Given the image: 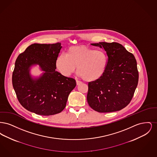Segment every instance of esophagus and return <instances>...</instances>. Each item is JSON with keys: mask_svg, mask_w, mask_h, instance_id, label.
Instances as JSON below:
<instances>
[{"mask_svg": "<svg viewBox=\"0 0 157 157\" xmlns=\"http://www.w3.org/2000/svg\"><path fill=\"white\" fill-rule=\"evenodd\" d=\"M76 85H79L82 83L81 81H78V80L76 81Z\"/></svg>", "mask_w": 157, "mask_h": 157, "instance_id": "esophagus-1", "label": "esophagus"}]
</instances>
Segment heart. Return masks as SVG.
I'll return each instance as SVG.
<instances>
[{
    "mask_svg": "<svg viewBox=\"0 0 157 157\" xmlns=\"http://www.w3.org/2000/svg\"><path fill=\"white\" fill-rule=\"evenodd\" d=\"M108 56L104 51L84 46L69 48L66 55L60 54L56 59V67L61 75L68 77L77 67L78 75L88 82L100 79L108 65Z\"/></svg>",
    "mask_w": 157,
    "mask_h": 157,
    "instance_id": "1",
    "label": "heart"
}]
</instances>
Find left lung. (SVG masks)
Returning a JSON list of instances; mask_svg holds the SVG:
<instances>
[{"label":"left lung","mask_w":157,"mask_h":157,"mask_svg":"<svg viewBox=\"0 0 157 157\" xmlns=\"http://www.w3.org/2000/svg\"><path fill=\"white\" fill-rule=\"evenodd\" d=\"M91 45L104 48L108 60L104 75L88 83V103L98 112L120 111L129 104L136 88L139 76L136 60L118 43Z\"/></svg>","instance_id":"8db88e82"}]
</instances>
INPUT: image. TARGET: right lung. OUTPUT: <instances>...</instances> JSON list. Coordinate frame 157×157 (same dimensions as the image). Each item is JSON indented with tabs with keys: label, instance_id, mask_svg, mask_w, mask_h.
<instances>
[{
	"label": "right lung",
	"instance_id": "add662e5",
	"mask_svg": "<svg viewBox=\"0 0 157 157\" xmlns=\"http://www.w3.org/2000/svg\"><path fill=\"white\" fill-rule=\"evenodd\" d=\"M62 48L60 43L34 44L21 53L15 62L12 84L20 104L37 115L49 116L62 112L67 98L76 86L75 79L55 71V62ZM38 64L43 74L30 75V68Z\"/></svg>",
	"mask_w": 157,
	"mask_h": 157
}]
</instances>
